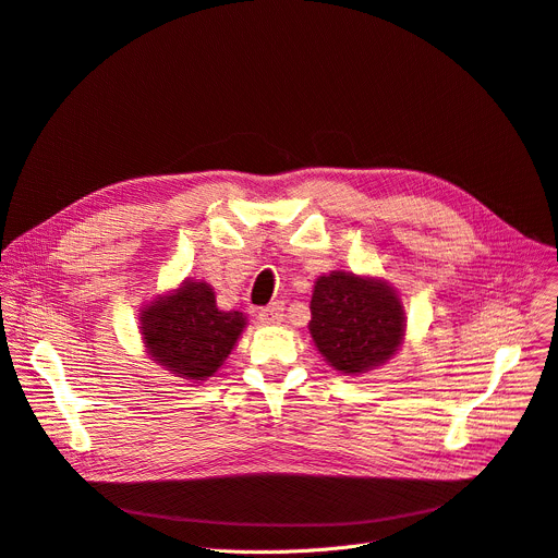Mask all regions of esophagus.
<instances>
[{
	"instance_id": "esophagus-1",
	"label": "esophagus",
	"mask_w": 558,
	"mask_h": 558,
	"mask_svg": "<svg viewBox=\"0 0 558 558\" xmlns=\"http://www.w3.org/2000/svg\"><path fill=\"white\" fill-rule=\"evenodd\" d=\"M282 312H284V305H282V303H271V305L262 307V310L257 312V317H259V322L266 324V326H276V324H280L282 317H284Z\"/></svg>"
}]
</instances>
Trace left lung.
<instances>
[{
	"mask_svg": "<svg viewBox=\"0 0 558 558\" xmlns=\"http://www.w3.org/2000/svg\"><path fill=\"white\" fill-rule=\"evenodd\" d=\"M310 312L314 347L342 374H367L403 344L405 312L397 289L385 280L347 271L319 276Z\"/></svg>",
	"mask_w": 558,
	"mask_h": 558,
	"instance_id": "1",
	"label": "left lung"
}]
</instances>
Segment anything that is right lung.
<instances>
[{
    "label": "right lung",
    "instance_id": "1",
    "mask_svg": "<svg viewBox=\"0 0 558 558\" xmlns=\"http://www.w3.org/2000/svg\"><path fill=\"white\" fill-rule=\"evenodd\" d=\"M141 335L148 355L186 380L216 374L246 328V314L216 305L211 284L184 280L141 310Z\"/></svg>",
    "mask_w": 558,
    "mask_h": 558
}]
</instances>
